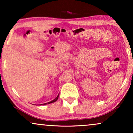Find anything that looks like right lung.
I'll return each instance as SVG.
<instances>
[{
    "instance_id": "1",
    "label": "right lung",
    "mask_w": 133,
    "mask_h": 133,
    "mask_svg": "<svg viewBox=\"0 0 133 133\" xmlns=\"http://www.w3.org/2000/svg\"><path fill=\"white\" fill-rule=\"evenodd\" d=\"M59 94H58V96H57V97H56V98L54 99V100H52V101H50V102H49V103H44V104H42L41 105H45V104H51V103H54V102H56V101L57 100V99H58V97H59Z\"/></svg>"
}]
</instances>
